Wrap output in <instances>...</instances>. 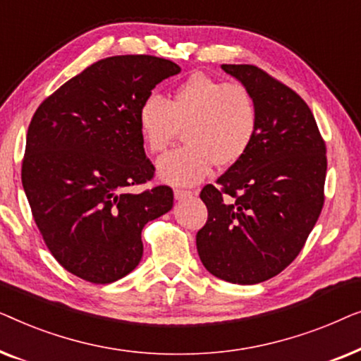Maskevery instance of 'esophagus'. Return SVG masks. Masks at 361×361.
Returning a JSON list of instances; mask_svg holds the SVG:
<instances>
[{"instance_id":"esophagus-1","label":"esophagus","mask_w":361,"mask_h":361,"mask_svg":"<svg viewBox=\"0 0 361 361\" xmlns=\"http://www.w3.org/2000/svg\"><path fill=\"white\" fill-rule=\"evenodd\" d=\"M194 195V192L192 190H185V189H176L174 190V197L177 200H184V199H189V197Z\"/></svg>"}]
</instances>
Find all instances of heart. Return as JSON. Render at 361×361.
<instances>
[{
	"mask_svg": "<svg viewBox=\"0 0 361 361\" xmlns=\"http://www.w3.org/2000/svg\"><path fill=\"white\" fill-rule=\"evenodd\" d=\"M259 111L255 97L240 83H226L194 73L171 95H151L137 110V130L151 154H161L177 135L185 145L157 162L161 179L192 185L214 164L233 167L248 154L258 133Z\"/></svg>",
	"mask_w": 361,
	"mask_h": 361,
	"instance_id": "b5f03b06",
	"label": "heart"
}]
</instances>
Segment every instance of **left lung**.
<instances>
[{"mask_svg":"<svg viewBox=\"0 0 361 361\" xmlns=\"http://www.w3.org/2000/svg\"><path fill=\"white\" fill-rule=\"evenodd\" d=\"M259 111L243 159L200 192L209 210L197 251L209 273L233 284L279 274L304 248L324 207L325 141L302 98L263 68L224 63Z\"/></svg>","mask_w":361,"mask_h":361,"instance_id":"obj_1","label":"left lung"}]
</instances>
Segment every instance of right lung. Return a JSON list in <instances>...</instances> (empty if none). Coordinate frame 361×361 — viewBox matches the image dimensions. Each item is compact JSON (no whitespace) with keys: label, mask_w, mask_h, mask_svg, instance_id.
I'll return each mask as SVG.
<instances>
[{"label":"right lung","mask_w":361,"mask_h":361,"mask_svg":"<svg viewBox=\"0 0 361 361\" xmlns=\"http://www.w3.org/2000/svg\"><path fill=\"white\" fill-rule=\"evenodd\" d=\"M180 72L154 56L102 59L37 106L21 167L24 192L44 243L62 268L93 284L140 264L141 231L172 209L157 185L137 130V110L157 83Z\"/></svg>","instance_id":"right-lung-1"}]
</instances>
